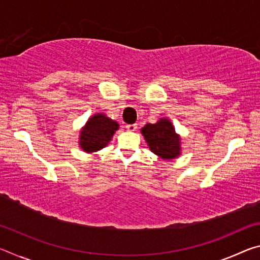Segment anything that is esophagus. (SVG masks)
<instances>
[{"mask_svg":"<svg viewBox=\"0 0 260 260\" xmlns=\"http://www.w3.org/2000/svg\"><path fill=\"white\" fill-rule=\"evenodd\" d=\"M138 128V125L136 124H132V125H126V129L128 132H134Z\"/></svg>","mask_w":260,"mask_h":260,"instance_id":"1","label":"esophagus"}]
</instances>
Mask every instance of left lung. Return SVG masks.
Here are the masks:
<instances>
[{
  "instance_id": "8db88e82",
  "label": "left lung",
  "mask_w": 260,
  "mask_h": 260,
  "mask_svg": "<svg viewBox=\"0 0 260 260\" xmlns=\"http://www.w3.org/2000/svg\"><path fill=\"white\" fill-rule=\"evenodd\" d=\"M150 150L162 159H173L181 152V139L169 119L161 118L156 124H147L141 129Z\"/></svg>"
}]
</instances>
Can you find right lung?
<instances>
[{"label": "right lung", "mask_w": 260, "mask_h": 260, "mask_svg": "<svg viewBox=\"0 0 260 260\" xmlns=\"http://www.w3.org/2000/svg\"><path fill=\"white\" fill-rule=\"evenodd\" d=\"M118 128L117 121L110 119L103 113H96L89 118L80 132V148L86 152H95L108 146Z\"/></svg>", "instance_id": "add662e5"}]
</instances>
